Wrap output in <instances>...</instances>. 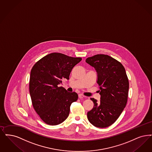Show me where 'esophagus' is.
<instances>
[{"instance_id":"1","label":"esophagus","mask_w":152,"mask_h":152,"mask_svg":"<svg viewBox=\"0 0 152 152\" xmlns=\"http://www.w3.org/2000/svg\"><path fill=\"white\" fill-rule=\"evenodd\" d=\"M85 96L83 94H79V98L80 99H82V98H83Z\"/></svg>"}]
</instances>
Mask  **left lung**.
<instances>
[{"label":"left lung","instance_id":"8db88e82","mask_svg":"<svg viewBox=\"0 0 152 152\" xmlns=\"http://www.w3.org/2000/svg\"><path fill=\"white\" fill-rule=\"evenodd\" d=\"M86 62L97 72L101 94L99 101L91 98L94 107L88 112V119L96 127H109L121 115L127 102L129 81L125 68L107 55H94L88 58Z\"/></svg>","mask_w":152,"mask_h":152}]
</instances>
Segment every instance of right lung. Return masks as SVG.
I'll return each instance as SVG.
<instances>
[{"instance_id":"obj_1","label":"right lung","mask_w":152,"mask_h":152,"mask_svg":"<svg viewBox=\"0 0 152 152\" xmlns=\"http://www.w3.org/2000/svg\"><path fill=\"white\" fill-rule=\"evenodd\" d=\"M82 60L58 53L46 55L32 67L29 92L34 109L47 124L55 126L69 115L70 106L78 99L76 92L69 93L58 85L69 80L73 67Z\"/></svg>"}]
</instances>
